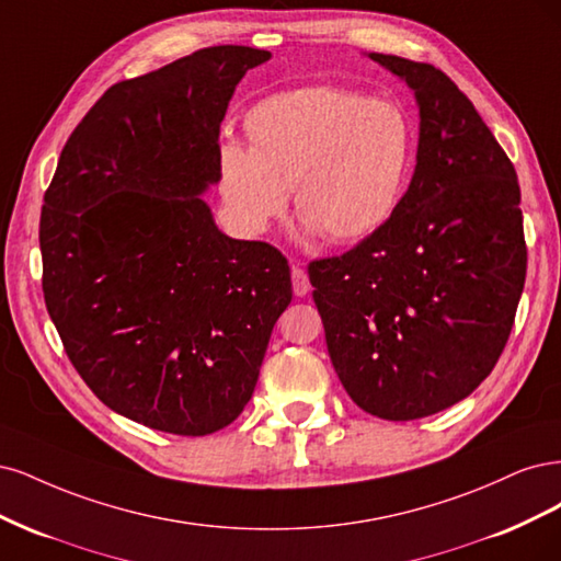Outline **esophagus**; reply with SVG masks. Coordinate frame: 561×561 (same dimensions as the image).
Here are the masks:
<instances>
[{"label": "esophagus", "instance_id": "obj_1", "mask_svg": "<svg viewBox=\"0 0 561 561\" xmlns=\"http://www.w3.org/2000/svg\"><path fill=\"white\" fill-rule=\"evenodd\" d=\"M291 279H294V294H296L298 298L307 296V291H310V279H307L305 270L298 267V265H294V267H291Z\"/></svg>", "mask_w": 561, "mask_h": 561}]
</instances>
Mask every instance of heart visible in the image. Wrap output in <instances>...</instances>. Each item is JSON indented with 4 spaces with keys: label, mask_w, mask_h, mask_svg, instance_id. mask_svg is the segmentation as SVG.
Here are the masks:
<instances>
[{
    "label": "heart",
    "mask_w": 561,
    "mask_h": 561,
    "mask_svg": "<svg viewBox=\"0 0 561 561\" xmlns=\"http://www.w3.org/2000/svg\"><path fill=\"white\" fill-rule=\"evenodd\" d=\"M244 130L249 149L228 141L219 151V188L249 232L284 211L288 188L305 230L337 244L382 228L401 203L414 133L391 100L298 88L259 102Z\"/></svg>",
    "instance_id": "1"
}]
</instances>
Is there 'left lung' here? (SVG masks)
I'll return each instance as SVG.
<instances>
[{
  "label": "left lung",
  "mask_w": 561,
  "mask_h": 561,
  "mask_svg": "<svg viewBox=\"0 0 561 561\" xmlns=\"http://www.w3.org/2000/svg\"><path fill=\"white\" fill-rule=\"evenodd\" d=\"M420 106L417 165L389 221L307 273L352 401L410 422L492 373L527 277L519 184L473 102L440 69L385 53Z\"/></svg>",
  "instance_id": "1"
}]
</instances>
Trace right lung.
Listing matches in <instances>:
<instances>
[{"mask_svg": "<svg viewBox=\"0 0 561 561\" xmlns=\"http://www.w3.org/2000/svg\"><path fill=\"white\" fill-rule=\"evenodd\" d=\"M270 58L211 46L112 85L44 195V300L71 366L156 431L207 436L238 420L291 302L279 251L228 238L201 197L219 184L234 85Z\"/></svg>", "mask_w": 561, "mask_h": 561, "instance_id": "obj_1", "label": "right lung"}]
</instances>
